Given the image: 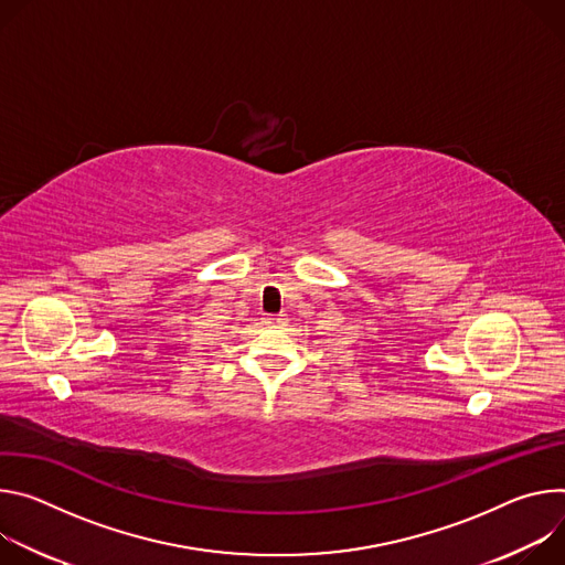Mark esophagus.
I'll list each match as a JSON object with an SVG mask.
<instances>
[{
    "instance_id": "1",
    "label": "esophagus",
    "mask_w": 565,
    "mask_h": 565,
    "mask_svg": "<svg viewBox=\"0 0 565 565\" xmlns=\"http://www.w3.org/2000/svg\"><path fill=\"white\" fill-rule=\"evenodd\" d=\"M265 323H267V326H271V328H280V326H285V323H287V317H285V315L267 317V319H265Z\"/></svg>"
}]
</instances>
